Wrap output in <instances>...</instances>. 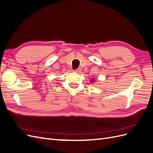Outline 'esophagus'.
Returning a JSON list of instances; mask_svg holds the SVG:
<instances>
[{"mask_svg":"<svg viewBox=\"0 0 153 153\" xmlns=\"http://www.w3.org/2000/svg\"><path fill=\"white\" fill-rule=\"evenodd\" d=\"M81 68H78L77 69H75V70H74V71L75 72H76V73H79V72H80L81 71Z\"/></svg>","mask_w":153,"mask_h":153,"instance_id":"esophagus-1","label":"esophagus"}]
</instances>
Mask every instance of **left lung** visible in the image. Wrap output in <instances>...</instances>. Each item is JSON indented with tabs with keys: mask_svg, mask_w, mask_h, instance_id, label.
<instances>
[{
	"mask_svg": "<svg viewBox=\"0 0 153 153\" xmlns=\"http://www.w3.org/2000/svg\"><path fill=\"white\" fill-rule=\"evenodd\" d=\"M91 81H92V80H91Z\"/></svg>",
	"mask_w": 153,
	"mask_h": 153,
	"instance_id": "left-lung-1",
	"label": "left lung"
}]
</instances>
